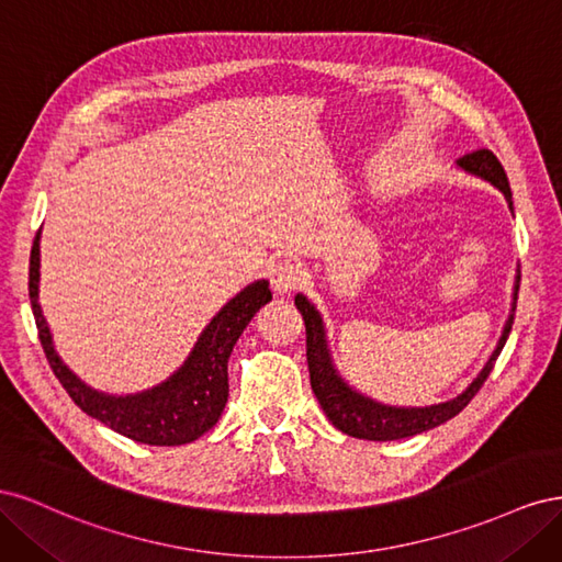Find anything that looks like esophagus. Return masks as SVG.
I'll use <instances>...</instances> for the list:
<instances>
[{
	"instance_id": "esophagus-1",
	"label": "esophagus",
	"mask_w": 562,
	"mask_h": 562,
	"mask_svg": "<svg viewBox=\"0 0 562 562\" xmlns=\"http://www.w3.org/2000/svg\"><path fill=\"white\" fill-rule=\"evenodd\" d=\"M269 279H271V288H274L277 293H293L304 281V269L295 260H281L274 265V269H271Z\"/></svg>"
}]
</instances>
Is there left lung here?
I'll return each mask as SVG.
<instances>
[{"instance_id": "8db88e82", "label": "left lung", "mask_w": 562, "mask_h": 562, "mask_svg": "<svg viewBox=\"0 0 562 562\" xmlns=\"http://www.w3.org/2000/svg\"><path fill=\"white\" fill-rule=\"evenodd\" d=\"M459 166L467 168V171L481 176L490 180L495 187L504 192L508 199V206L514 209L512 201V187H508V178L504 166L495 157L492 149H475L459 159ZM518 288L520 279L516 281V293H514V312H516V302H518ZM295 307L300 310L304 318V330H307V363H310V380L314 396L318 398L323 413L328 415V419L335 424L339 431H345L353 438H366V440H398L415 436L422 431H429L438 424L448 422L450 417L459 415L469 405V401L479 394V389L487 380V375L495 368V361L499 351L506 345V337L512 333L514 326V312L508 316L499 345L495 353L490 356V361L481 370V375L471 382V386L459 394L457 398L448 403H438L431 407H386L375 401H370L361 394L351 391L342 380L335 375V370L328 359V349H326V337H323V323L318 312L307 302V297L297 295L295 297Z\"/></svg>"}]
</instances>
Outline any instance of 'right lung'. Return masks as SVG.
<instances>
[{
  "label": "right lung",
  "instance_id": "add662e5",
  "mask_svg": "<svg viewBox=\"0 0 562 562\" xmlns=\"http://www.w3.org/2000/svg\"><path fill=\"white\" fill-rule=\"evenodd\" d=\"M30 304L35 314L40 342L46 353V361L54 375L70 394V398L83 413L103 422L131 440L147 446H182L192 443L201 434H206L225 411L229 396L227 384V361L236 345L262 304L271 300L267 281H255L229 300L217 316L201 333L194 351L184 366L168 378L164 384L143 391L135 396H108L93 391L91 386L77 380L70 370L63 366L58 353L50 345V333L42 316L37 302L40 288V232L35 236L30 252Z\"/></svg>",
  "mask_w": 562,
  "mask_h": 562
}]
</instances>
